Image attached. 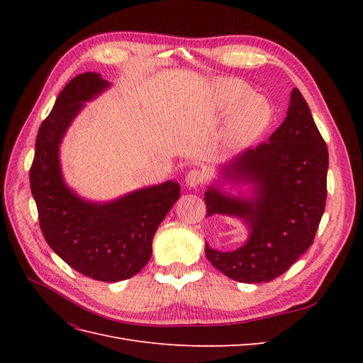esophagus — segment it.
I'll return each instance as SVG.
<instances>
[{
  "label": "esophagus",
  "instance_id": "1",
  "mask_svg": "<svg viewBox=\"0 0 363 363\" xmlns=\"http://www.w3.org/2000/svg\"><path fill=\"white\" fill-rule=\"evenodd\" d=\"M186 186H189V188H199V186L203 184L204 182V174L200 169H192L186 175Z\"/></svg>",
  "mask_w": 363,
  "mask_h": 363
}]
</instances>
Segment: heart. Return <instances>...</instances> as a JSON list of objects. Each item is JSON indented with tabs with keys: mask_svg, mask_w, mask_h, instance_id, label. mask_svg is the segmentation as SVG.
I'll use <instances>...</instances> for the list:
<instances>
[{
	"mask_svg": "<svg viewBox=\"0 0 363 363\" xmlns=\"http://www.w3.org/2000/svg\"><path fill=\"white\" fill-rule=\"evenodd\" d=\"M216 108L228 115L225 140L232 147H247L257 140L272 121V106L265 96L251 95V89L238 80L218 84Z\"/></svg>",
	"mask_w": 363,
	"mask_h": 363,
	"instance_id": "1",
	"label": "heart"
}]
</instances>
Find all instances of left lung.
I'll list each match as a JSON object with an SVG mask.
<instances>
[{
  "mask_svg": "<svg viewBox=\"0 0 363 363\" xmlns=\"http://www.w3.org/2000/svg\"><path fill=\"white\" fill-rule=\"evenodd\" d=\"M328 151L298 89H292L286 118L268 142L247 148L219 168L223 184H248L252 195L232 196L222 184L204 194L207 216L239 218L247 242L206 256L227 277L240 283L271 281L286 272L313 244L327 199Z\"/></svg>",
  "mask_w": 363,
  "mask_h": 363,
  "instance_id": "obj_1",
  "label": "left lung"
}]
</instances>
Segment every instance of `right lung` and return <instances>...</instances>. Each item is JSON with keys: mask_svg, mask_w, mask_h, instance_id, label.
<instances>
[{"mask_svg": "<svg viewBox=\"0 0 363 363\" xmlns=\"http://www.w3.org/2000/svg\"><path fill=\"white\" fill-rule=\"evenodd\" d=\"M108 86L100 74L84 72L63 87L38 131L30 186L42 235L52 251L83 276L121 281L148 263L152 238L180 199V184L168 180L112 201L94 203L65 183L59 157L62 139L84 103Z\"/></svg>", "mask_w": 363, "mask_h": 363, "instance_id": "obj_1", "label": "right lung"}]
</instances>
